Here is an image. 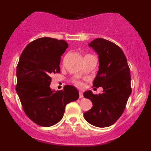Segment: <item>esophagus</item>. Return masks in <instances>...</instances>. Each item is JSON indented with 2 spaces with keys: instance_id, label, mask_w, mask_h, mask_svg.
<instances>
[{
  "instance_id": "1",
  "label": "esophagus",
  "mask_w": 151,
  "mask_h": 151,
  "mask_svg": "<svg viewBox=\"0 0 151 151\" xmlns=\"http://www.w3.org/2000/svg\"><path fill=\"white\" fill-rule=\"evenodd\" d=\"M84 97V95H83V93H82V91H79V98H83Z\"/></svg>"
}]
</instances>
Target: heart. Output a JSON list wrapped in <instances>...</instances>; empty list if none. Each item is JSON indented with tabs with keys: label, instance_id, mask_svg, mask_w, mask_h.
I'll use <instances>...</instances> for the list:
<instances>
[{
	"label": "heart",
	"instance_id": "heart-1",
	"mask_svg": "<svg viewBox=\"0 0 151 151\" xmlns=\"http://www.w3.org/2000/svg\"><path fill=\"white\" fill-rule=\"evenodd\" d=\"M74 83H75V84H77V85H78V86H81V85H82L81 82V81H74Z\"/></svg>",
	"mask_w": 151,
	"mask_h": 151
}]
</instances>
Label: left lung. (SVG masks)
<instances>
[{
	"instance_id": "obj_1",
	"label": "left lung",
	"mask_w": 151,
	"mask_h": 151,
	"mask_svg": "<svg viewBox=\"0 0 151 151\" xmlns=\"http://www.w3.org/2000/svg\"><path fill=\"white\" fill-rule=\"evenodd\" d=\"M89 46L98 54L99 61L93 86H101L104 92L84 93V97L91 100L93 104L92 108L84 114V117L91 125L108 127L122 115L131 93L129 67L122 50L114 42L96 38Z\"/></svg>"
}]
</instances>
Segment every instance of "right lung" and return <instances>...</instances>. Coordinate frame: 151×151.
I'll return each mask as SVG.
<instances>
[{"label":"right lung","mask_w":151,"mask_h":151,"mask_svg":"<svg viewBox=\"0 0 151 151\" xmlns=\"http://www.w3.org/2000/svg\"><path fill=\"white\" fill-rule=\"evenodd\" d=\"M68 43L63 40L40 37L29 43L17 65L15 86L24 111L37 125L49 127L63 117L67 104L79 99L73 86L53 92L52 75L60 73L61 56Z\"/></svg>","instance_id":"1"}]
</instances>
